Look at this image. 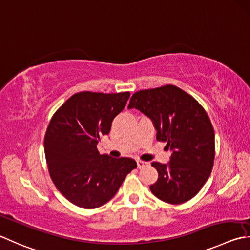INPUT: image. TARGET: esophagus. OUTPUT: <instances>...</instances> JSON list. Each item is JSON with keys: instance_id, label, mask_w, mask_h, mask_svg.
I'll return each mask as SVG.
<instances>
[{"instance_id": "1", "label": "esophagus", "mask_w": 250, "mask_h": 250, "mask_svg": "<svg viewBox=\"0 0 250 250\" xmlns=\"http://www.w3.org/2000/svg\"><path fill=\"white\" fill-rule=\"evenodd\" d=\"M136 164H138V168L139 169H142V168H144V167H146V166H147V163H146V161L140 160V159L136 160Z\"/></svg>"}]
</instances>
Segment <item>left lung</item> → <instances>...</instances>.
<instances>
[{
    "label": "left lung",
    "mask_w": 250,
    "mask_h": 250,
    "mask_svg": "<svg viewBox=\"0 0 250 250\" xmlns=\"http://www.w3.org/2000/svg\"><path fill=\"white\" fill-rule=\"evenodd\" d=\"M129 109L136 108L153 120L156 139L172 150L168 165L151 166L158 180L149 188L172 205L192 199L206 183L214 161V131L206 110L180 87L166 84L132 95Z\"/></svg>",
    "instance_id": "left-lung-1"
}]
</instances>
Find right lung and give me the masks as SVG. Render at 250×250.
<instances>
[{
  "label": "right lung",
  "instance_id": "add662e5",
  "mask_svg": "<svg viewBox=\"0 0 250 250\" xmlns=\"http://www.w3.org/2000/svg\"><path fill=\"white\" fill-rule=\"evenodd\" d=\"M129 92H79L53 115L44 136V151L53 183L78 207L99 208L115 196L128 173L138 166L132 158L100 155L97 143L109 133L124 110Z\"/></svg>",
  "mask_w": 250,
  "mask_h": 250
}]
</instances>
